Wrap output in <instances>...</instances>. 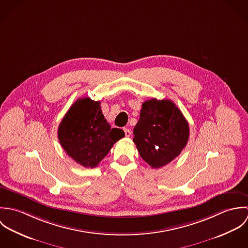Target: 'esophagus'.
Listing matches in <instances>:
<instances>
[{
    "mask_svg": "<svg viewBox=\"0 0 248 248\" xmlns=\"http://www.w3.org/2000/svg\"><path fill=\"white\" fill-rule=\"evenodd\" d=\"M123 130H124V133H125V136H126V137H127V138H129V137H130V136H131V133H132V132H131V130H130V129H127V128H124V129H123Z\"/></svg>",
    "mask_w": 248,
    "mask_h": 248,
    "instance_id": "obj_1",
    "label": "esophagus"
}]
</instances>
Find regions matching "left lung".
<instances>
[{"label": "left lung", "instance_id": "left-lung-1", "mask_svg": "<svg viewBox=\"0 0 248 248\" xmlns=\"http://www.w3.org/2000/svg\"><path fill=\"white\" fill-rule=\"evenodd\" d=\"M189 133L187 120L173 101L153 98L142 104L134 142L142 159L157 169L179 155Z\"/></svg>", "mask_w": 248, "mask_h": 248}]
</instances>
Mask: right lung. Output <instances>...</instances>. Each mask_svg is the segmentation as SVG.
<instances>
[{"label":"right lung","mask_w":248,"mask_h":248,"mask_svg":"<svg viewBox=\"0 0 248 248\" xmlns=\"http://www.w3.org/2000/svg\"><path fill=\"white\" fill-rule=\"evenodd\" d=\"M124 137L121 129L110 128L100 102L89 97L77 99L58 127V139L63 149L86 168L96 167L112 145Z\"/></svg>","instance_id":"obj_1"}]
</instances>
